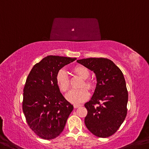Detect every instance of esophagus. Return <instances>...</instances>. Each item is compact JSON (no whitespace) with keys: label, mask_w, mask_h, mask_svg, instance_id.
Masks as SVG:
<instances>
[{"label":"esophagus","mask_w":149,"mask_h":149,"mask_svg":"<svg viewBox=\"0 0 149 149\" xmlns=\"http://www.w3.org/2000/svg\"><path fill=\"white\" fill-rule=\"evenodd\" d=\"M81 105H79V104H74V107L75 109H76V108L79 107H81Z\"/></svg>","instance_id":"obj_1"}]
</instances>
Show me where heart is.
I'll list each match as a JSON object with an SVG mask.
<instances>
[{"mask_svg": "<svg viewBox=\"0 0 149 149\" xmlns=\"http://www.w3.org/2000/svg\"><path fill=\"white\" fill-rule=\"evenodd\" d=\"M73 72L83 79V81L80 84V87H86L89 89H93L94 87L93 82L91 79H87L90 75L89 70L83 65H76L73 68ZM56 83L59 88L62 92H66L70 88V79L65 71L63 69L60 70L56 74ZM89 97L88 90L85 87L78 89H74L66 94V100L74 104H79L84 102Z\"/></svg>", "mask_w": 149, "mask_h": 149, "instance_id": "b5f03b06", "label": "heart"}]
</instances>
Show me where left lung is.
<instances>
[{
    "label": "left lung",
    "instance_id": "8db88e82",
    "mask_svg": "<svg viewBox=\"0 0 149 149\" xmlns=\"http://www.w3.org/2000/svg\"><path fill=\"white\" fill-rule=\"evenodd\" d=\"M95 73L97 85L93 97L85 104V124L91 133L106 138L116 133L125 119L128 91L121 70L111 60L89 58L77 60Z\"/></svg>",
    "mask_w": 149,
    "mask_h": 149
}]
</instances>
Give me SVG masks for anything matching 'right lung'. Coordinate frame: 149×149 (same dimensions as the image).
<instances>
[{
    "label": "right lung",
    "mask_w": 149,
    "mask_h": 149,
    "mask_svg": "<svg viewBox=\"0 0 149 149\" xmlns=\"http://www.w3.org/2000/svg\"><path fill=\"white\" fill-rule=\"evenodd\" d=\"M76 58L48 56L36 63L23 89L22 110L28 126L40 137L55 139L63 131L74 107L63 97L56 74Z\"/></svg>",
    "instance_id": "obj_1"
}]
</instances>
